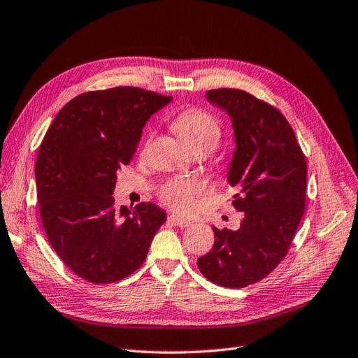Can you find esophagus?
<instances>
[{"instance_id": "obj_1", "label": "esophagus", "mask_w": 358, "mask_h": 358, "mask_svg": "<svg viewBox=\"0 0 358 358\" xmlns=\"http://www.w3.org/2000/svg\"><path fill=\"white\" fill-rule=\"evenodd\" d=\"M168 222H171V224L176 225V227H181V228L190 227V225H192V221L184 220V217H180V216H177V215H169V216H168Z\"/></svg>"}]
</instances>
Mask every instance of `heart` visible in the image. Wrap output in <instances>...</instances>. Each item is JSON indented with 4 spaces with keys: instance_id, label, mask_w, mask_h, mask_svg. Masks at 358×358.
Returning <instances> with one entry per match:
<instances>
[{
    "instance_id": "1",
    "label": "heart",
    "mask_w": 358,
    "mask_h": 358,
    "mask_svg": "<svg viewBox=\"0 0 358 358\" xmlns=\"http://www.w3.org/2000/svg\"><path fill=\"white\" fill-rule=\"evenodd\" d=\"M173 129L189 152L205 150L210 153L221 142L220 124L203 111L189 110L181 113L176 117ZM203 190V184L197 180H174L162 187L161 199L171 209L189 212L194 206L196 197Z\"/></svg>"
}]
</instances>
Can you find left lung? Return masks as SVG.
<instances>
[{
  "label": "left lung",
  "mask_w": 358,
  "mask_h": 358,
  "mask_svg": "<svg viewBox=\"0 0 358 358\" xmlns=\"http://www.w3.org/2000/svg\"><path fill=\"white\" fill-rule=\"evenodd\" d=\"M206 101L228 114L234 130L227 181L244 216L238 229L213 227L215 244L197 266L216 285L244 288L285 257L306 208L307 164L276 108L238 89L209 90Z\"/></svg>",
  "instance_id": "obj_1"
}]
</instances>
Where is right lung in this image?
Instances as JSON below:
<instances>
[{"label": "right lung", "mask_w": 358, "mask_h": 358, "mask_svg": "<svg viewBox=\"0 0 358 358\" xmlns=\"http://www.w3.org/2000/svg\"><path fill=\"white\" fill-rule=\"evenodd\" d=\"M173 98L138 87L87 92L61 108L39 148L35 180L55 253L92 284L142 266L166 220L153 203L115 205L117 169L130 164L149 118Z\"/></svg>", "instance_id": "1"}]
</instances>
